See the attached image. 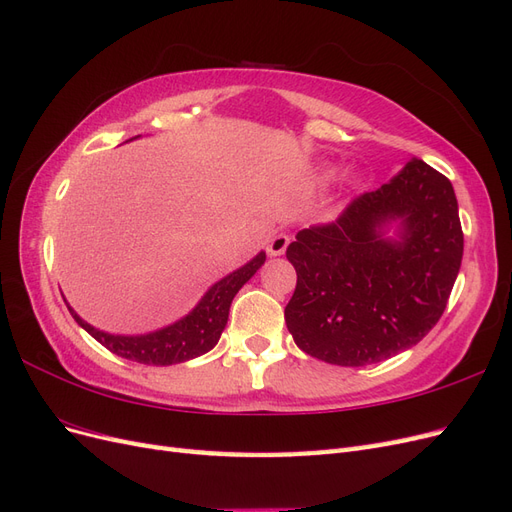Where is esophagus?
<instances>
[{"instance_id":"1","label":"esophagus","mask_w":512,"mask_h":512,"mask_svg":"<svg viewBox=\"0 0 512 512\" xmlns=\"http://www.w3.org/2000/svg\"><path fill=\"white\" fill-rule=\"evenodd\" d=\"M288 243H290L288 235H284V232H280V235H275V237L269 241L267 250H269V254H271V256H282V254L286 252Z\"/></svg>"}]
</instances>
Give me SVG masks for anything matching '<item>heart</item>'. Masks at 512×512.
<instances>
[{"instance_id": "heart-1", "label": "heart", "mask_w": 512, "mask_h": 512, "mask_svg": "<svg viewBox=\"0 0 512 512\" xmlns=\"http://www.w3.org/2000/svg\"><path fill=\"white\" fill-rule=\"evenodd\" d=\"M335 175V170H327V173H324V177H327V179H331ZM352 183H356V181H352Z\"/></svg>"}]
</instances>
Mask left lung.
Returning a JSON list of instances; mask_svg holds the SVG:
<instances>
[{"label":"left lung","instance_id":"1","mask_svg":"<svg viewBox=\"0 0 512 512\" xmlns=\"http://www.w3.org/2000/svg\"><path fill=\"white\" fill-rule=\"evenodd\" d=\"M453 183L412 158L331 224L297 232L286 327L303 352L342 367L380 363L436 327L461 267Z\"/></svg>","mask_w":512,"mask_h":512}]
</instances>
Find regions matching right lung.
I'll return each mask as SVG.
<instances>
[{
    "mask_svg": "<svg viewBox=\"0 0 512 512\" xmlns=\"http://www.w3.org/2000/svg\"><path fill=\"white\" fill-rule=\"evenodd\" d=\"M265 260L267 254L258 252L252 260H247L243 267L228 273L220 282H215L203 297H200L192 312H188L177 322L168 324V327L143 335H117L100 331L76 314L66 299L64 301L70 309L72 318L79 322V327H83L91 337L98 339V342L113 354L143 365H177L196 359V356L209 352L220 342V335L228 322L232 299H235V294L243 288V284L250 282L254 273L265 265Z\"/></svg>",
    "mask_w": 512,
    "mask_h": 512,
    "instance_id": "obj_1",
    "label": "right lung"
}]
</instances>
